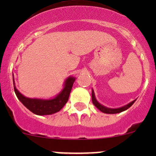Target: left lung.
Masks as SVG:
<instances>
[{
	"instance_id": "8db88e82",
	"label": "left lung",
	"mask_w": 156,
	"mask_h": 156,
	"mask_svg": "<svg viewBox=\"0 0 156 156\" xmlns=\"http://www.w3.org/2000/svg\"><path fill=\"white\" fill-rule=\"evenodd\" d=\"M92 98L93 104L95 105L97 108L99 109L100 111H101V112L103 113H105V114H117V113H120L122 112H123V111H125V110H127L128 108H129L131 106V105H133L136 101V100H135V101H132L131 103H130L129 104L125 105V106L122 107V108L113 109V108H106V107L103 106V105L100 104V103H98V102L97 101V100L95 99V97H94V91L93 90H92Z\"/></svg>"
}]
</instances>
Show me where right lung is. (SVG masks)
<instances>
[{
	"mask_svg": "<svg viewBox=\"0 0 156 156\" xmlns=\"http://www.w3.org/2000/svg\"><path fill=\"white\" fill-rule=\"evenodd\" d=\"M74 81V78L73 77L68 78L65 81V87L58 96L55 97L54 99L43 101V100L31 99L23 96L16 89L13 78L14 90L17 98L28 110L37 115H49L59 112L69 99Z\"/></svg>",
	"mask_w": 156,
	"mask_h": 156,
	"instance_id": "right-lung-1",
	"label": "right lung"
}]
</instances>
